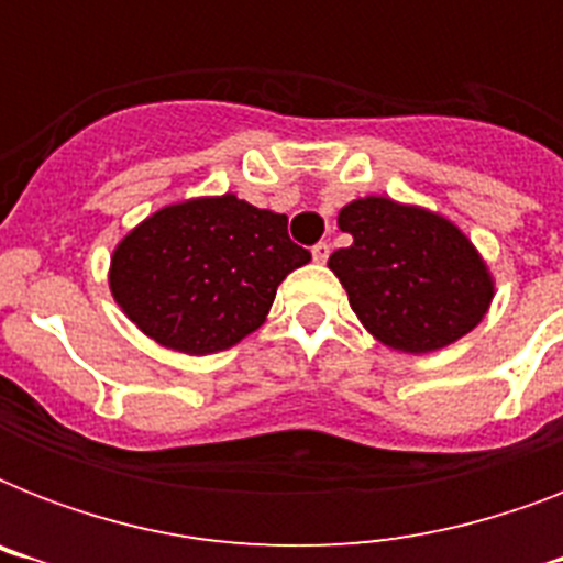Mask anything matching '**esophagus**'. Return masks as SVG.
Returning <instances> with one entry per match:
<instances>
[{"label":"esophagus","instance_id":"34e87169","mask_svg":"<svg viewBox=\"0 0 563 563\" xmlns=\"http://www.w3.org/2000/svg\"><path fill=\"white\" fill-rule=\"evenodd\" d=\"M327 256H330V245H327V242L312 245V260H316V263H327Z\"/></svg>","mask_w":563,"mask_h":563}]
</instances>
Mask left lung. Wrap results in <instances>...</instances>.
I'll list each match as a JSON object with an SVG mask.
<instances>
[{
    "instance_id": "obj_1",
    "label": "left lung",
    "mask_w": 563,
    "mask_h": 563,
    "mask_svg": "<svg viewBox=\"0 0 563 563\" xmlns=\"http://www.w3.org/2000/svg\"><path fill=\"white\" fill-rule=\"evenodd\" d=\"M339 228L353 242L327 265L376 342L402 353L441 351L488 312V265L444 216L368 195L342 207Z\"/></svg>"
}]
</instances>
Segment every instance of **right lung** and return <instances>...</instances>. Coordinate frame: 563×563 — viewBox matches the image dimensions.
<instances>
[{
  "instance_id": "right-lung-1",
  "label": "right lung",
  "mask_w": 563,
  "mask_h": 563,
  "mask_svg": "<svg viewBox=\"0 0 563 563\" xmlns=\"http://www.w3.org/2000/svg\"><path fill=\"white\" fill-rule=\"evenodd\" d=\"M286 224L230 192L169 203L119 242L110 291L163 347L228 351L263 324L286 274L312 260Z\"/></svg>"
}]
</instances>
